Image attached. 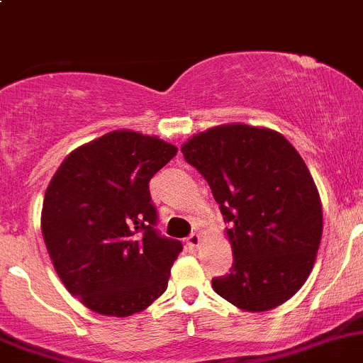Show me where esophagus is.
<instances>
[{
	"mask_svg": "<svg viewBox=\"0 0 363 363\" xmlns=\"http://www.w3.org/2000/svg\"><path fill=\"white\" fill-rule=\"evenodd\" d=\"M200 242H202V237H200L199 233H191V235H189L188 239H186V244H188V247L191 251H195L196 247L200 246Z\"/></svg>",
	"mask_w": 363,
	"mask_h": 363,
	"instance_id": "esophagus-1",
	"label": "esophagus"
}]
</instances>
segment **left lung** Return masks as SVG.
<instances>
[{
  "label": "left lung",
  "instance_id": "8db88e82",
  "mask_svg": "<svg viewBox=\"0 0 363 363\" xmlns=\"http://www.w3.org/2000/svg\"><path fill=\"white\" fill-rule=\"evenodd\" d=\"M181 151L232 225L233 263L212 279L216 294L252 313L291 298L313 270L323 232L320 195L294 145L272 130L226 124Z\"/></svg>",
  "mask_w": 363,
  "mask_h": 363
}]
</instances>
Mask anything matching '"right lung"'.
Returning a JSON list of instances; mask_svg holds the SVG:
<instances>
[{
	"instance_id": "1",
	"label": "right lung",
	"mask_w": 363,
	"mask_h": 363,
	"mask_svg": "<svg viewBox=\"0 0 363 363\" xmlns=\"http://www.w3.org/2000/svg\"><path fill=\"white\" fill-rule=\"evenodd\" d=\"M175 145L112 131L75 149L45 191L42 233L57 276L86 307L131 316L167 290L181 240L161 235L149 181Z\"/></svg>"
}]
</instances>
